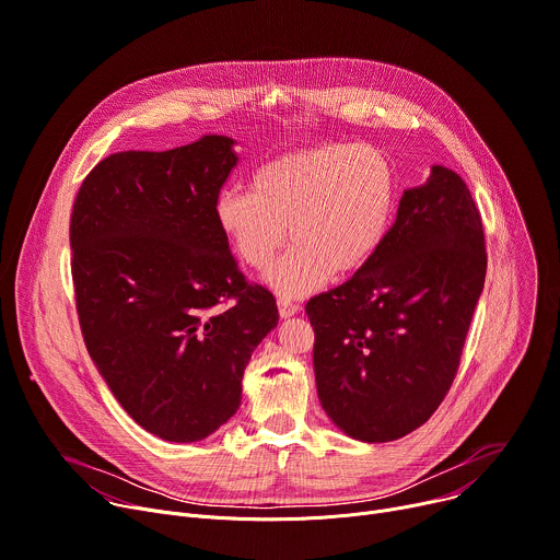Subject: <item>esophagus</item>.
<instances>
[{
  "mask_svg": "<svg viewBox=\"0 0 560 560\" xmlns=\"http://www.w3.org/2000/svg\"><path fill=\"white\" fill-rule=\"evenodd\" d=\"M277 306H279V315H281L283 319H288V317H294V315L299 313V303H294L292 299H285V296H279Z\"/></svg>",
  "mask_w": 560,
  "mask_h": 560,
  "instance_id": "esophagus-1",
  "label": "esophagus"
}]
</instances>
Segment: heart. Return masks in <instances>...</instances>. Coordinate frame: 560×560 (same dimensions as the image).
I'll use <instances>...</instances> for the list:
<instances>
[{
  "label": "heart",
  "mask_w": 560,
  "mask_h": 560,
  "mask_svg": "<svg viewBox=\"0 0 560 560\" xmlns=\"http://www.w3.org/2000/svg\"><path fill=\"white\" fill-rule=\"evenodd\" d=\"M397 198V172L382 149L330 142L266 163L249 189L223 191L217 223L254 270H266L290 234L294 245L266 275L290 299L364 268L390 232Z\"/></svg>",
  "instance_id": "b5f03b06"
}]
</instances>
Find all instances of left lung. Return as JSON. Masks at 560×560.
<instances>
[{"mask_svg":"<svg viewBox=\"0 0 560 560\" xmlns=\"http://www.w3.org/2000/svg\"><path fill=\"white\" fill-rule=\"evenodd\" d=\"M485 275L471 191L433 165L422 187L404 191L375 257L306 306L317 395L335 427L390 442L435 413L460 366Z\"/></svg>","mask_w":560,"mask_h":560,"instance_id":"obj_1","label":"left lung"}]
</instances>
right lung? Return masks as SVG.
I'll return each mask as SVG.
<instances>
[{"label": "right lung", "mask_w": 560, "mask_h": 560, "mask_svg": "<svg viewBox=\"0 0 560 560\" xmlns=\"http://www.w3.org/2000/svg\"><path fill=\"white\" fill-rule=\"evenodd\" d=\"M234 140L120 151L82 180L71 272L93 364L136 424L196 442L241 406L254 348L277 328L272 292L247 283L217 223Z\"/></svg>", "instance_id": "right-lung-1"}]
</instances>
